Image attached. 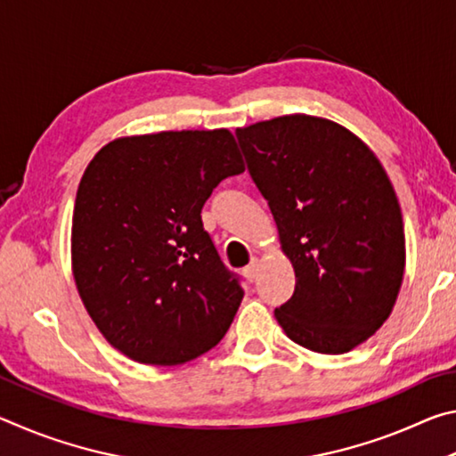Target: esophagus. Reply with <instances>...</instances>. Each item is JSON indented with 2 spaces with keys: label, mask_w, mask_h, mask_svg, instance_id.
Segmentation results:
<instances>
[{
  "label": "esophagus",
  "mask_w": 456,
  "mask_h": 456,
  "mask_svg": "<svg viewBox=\"0 0 456 456\" xmlns=\"http://www.w3.org/2000/svg\"><path fill=\"white\" fill-rule=\"evenodd\" d=\"M259 265H261V264H259V259H257V257H256V259H251V264L243 269V273H245L247 280H249V281H256V280H257V275H259Z\"/></svg>",
  "instance_id": "1"
}]
</instances>
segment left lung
Listing matches in <instances>:
<instances>
[{
	"label": "left lung",
	"instance_id": "8db88e82",
	"mask_svg": "<svg viewBox=\"0 0 456 456\" xmlns=\"http://www.w3.org/2000/svg\"><path fill=\"white\" fill-rule=\"evenodd\" d=\"M235 134L296 272L277 323L307 350H354L388 320L404 277L388 175L364 141L328 118L285 114Z\"/></svg>",
	"mask_w": 456,
	"mask_h": 456
}]
</instances>
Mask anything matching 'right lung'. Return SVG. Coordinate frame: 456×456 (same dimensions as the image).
<instances>
[{
    "instance_id": "1",
    "label": "right lung",
    "mask_w": 456,
    "mask_h": 456,
    "mask_svg": "<svg viewBox=\"0 0 456 456\" xmlns=\"http://www.w3.org/2000/svg\"><path fill=\"white\" fill-rule=\"evenodd\" d=\"M245 171L227 128L122 136L90 160L72 215V273L92 322L130 360L176 366L221 342L243 299L200 209Z\"/></svg>"
}]
</instances>
